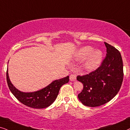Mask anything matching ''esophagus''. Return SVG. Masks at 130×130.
Returning a JSON list of instances; mask_svg holds the SVG:
<instances>
[{
	"label": "esophagus",
	"mask_w": 130,
	"mask_h": 130,
	"mask_svg": "<svg viewBox=\"0 0 130 130\" xmlns=\"http://www.w3.org/2000/svg\"><path fill=\"white\" fill-rule=\"evenodd\" d=\"M76 79V74H71L70 75V80L71 81H75Z\"/></svg>",
	"instance_id": "esophagus-1"
}]
</instances>
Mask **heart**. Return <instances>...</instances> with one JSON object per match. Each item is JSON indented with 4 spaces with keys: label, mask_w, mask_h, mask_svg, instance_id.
Instances as JSON below:
<instances>
[{
    "label": "heart",
    "mask_w": 130,
    "mask_h": 130,
    "mask_svg": "<svg viewBox=\"0 0 130 130\" xmlns=\"http://www.w3.org/2000/svg\"><path fill=\"white\" fill-rule=\"evenodd\" d=\"M91 46H84L79 49L75 54L77 60H82L88 56L84 63V67L87 70H92L97 68L102 60L103 54L100 50H93Z\"/></svg>",
    "instance_id": "heart-1"
}]
</instances>
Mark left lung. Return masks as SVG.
<instances>
[{
    "label": "left lung",
    "mask_w": 130,
    "mask_h": 130,
    "mask_svg": "<svg viewBox=\"0 0 130 130\" xmlns=\"http://www.w3.org/2000/svg\"><path fill=\"white\" fill-rule=\"evenodd\" d=\"M104 44L107 54L100 66L89 74L76 77L84 85L78 99L88 107H97L109 102L122 85L124 72L120 52L107 43Z\"/></svg>",
    "instance_id": "8db88e82"
}]
</instances>
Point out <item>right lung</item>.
Returning <instances> with one entry per match:
<instances>
[{"label":"right lung","instance_id":"add662e5","mask_svg":"<svg viewBox=\"0 0 130 130\" xmlns=\"http://www.w3.org/2000/svg\"><path fill=\"white\" fill-rule=\"evenodd\" d=\"M6 80L10 91L21 103L31 108L43 109L50 106L54 102L61 86L69 82V76L55 80L44 88L33 92H23L17 90L9 79L8 70Z\"/></svg>","mask_w":130,"mask_h":130}]
</instances>
